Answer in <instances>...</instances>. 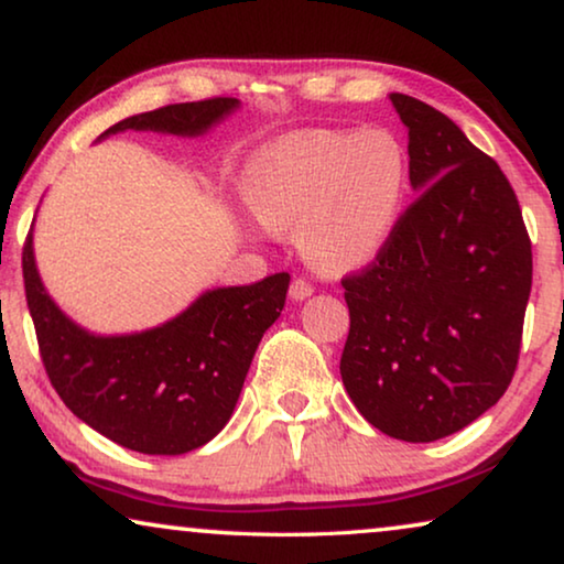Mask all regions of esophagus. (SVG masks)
I'll return each mask as SVG.
<instances>
[{
    "instance_id": "1",
    "label": "esophagus",
    "mask_w": 564,
    "mask_h": 564,
    "mask_svg": "<svg viewBox=\"0 0 564 564\" xmlns=\"http://www.w3.org/2000/svg\"><path fill=\"white\" fill-rule=\"evenodd\" d=\"M310 295H313V284L302 280V276H297V280H292V284H290V297L292 300H307Z\"/></svg>"
}]
</instances>
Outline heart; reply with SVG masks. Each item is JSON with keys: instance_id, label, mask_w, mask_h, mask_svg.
<instances>
[{"instance_id": "obj_1", "label": "heart", "mask_w": 564, "mask_h": 564, "mask_svg": "<svg viewBox=\"0 0 564 564\" xmlns=\"http://www.w3.org/2000/svg\"><path fill=\"white\" fill-rule=\"evenodd\" d=\"M406 158L389 132L310 129L251 162L243 200L267 228L297 226L307 262L343 274L373 262L399 224Z\"/></svg>"}]
</instances>
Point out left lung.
<instances>
[{
	"mask_svg": "<svg viewBox=\"0 0 564 564\" xmlns=\"http://www.w3.org/2000/svg\"><path fill=\"white\" fill-rule=\"evenodd\" d=\"M417 200L377 262L346 276L340 377L383 435L432 443L499 402L519 361L532 243L496 160L443 111L389 94Z\"/></svg>",
	"mask_w": 564,
	"mask_h": 564,
	"instance_id": "left-lung-1",
	"label": "left lung"
}]
</instances>
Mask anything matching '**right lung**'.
Returning a JSON list of instances; mask_svg holds the SVG:
<instances>
[{"mask_svg":"<svg viewBox=\"0 0 564 564\" xmlns=\"http://www.w3.org/2000/svg\"><path fill=\"white\" fill-rule=\"evenodd\" d=\"M236 109L239 99L170 104L121 119L99 140L127 129L200 137ZM32 228L22 251L24 292L47 379L65 406L104 437L144 455H183L214 440L231 420L259 340L282 313L290 274L206 290L158 328L99 336L47 295Z\"/></svg>","mask_w":564,"mask_h":564,"instance_id":"obj_1","label":"right lung"}]
</instances>
